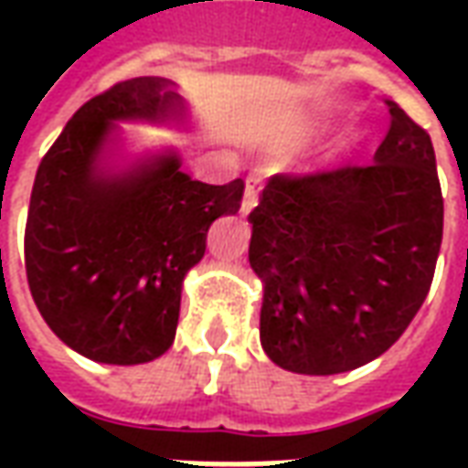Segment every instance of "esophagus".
I'll list each match as a JSON object with an SVG mask.
<instances>
[{
	"mask_svg": "<svg viewBox=\"0 0 468 468\" xmlns=\"http://www.w3.org/2000/svg\"><path fill=\"white\" fill-rule=\"evenodd\" d=\"M258 193H261V180L250 175V177L245 180V195L243 200H240V215H248L255 205H258Z\"/></svg>",
	"mask_w": 468,
	"mask_h": 468,
	"instance_id": "obj_1",
	"label": "esophagus"
}]
</instances>
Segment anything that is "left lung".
Returning a JSON list of instances; mask_svg holds the SVG:
<instances>
[{
	"label": "left lung",
	"mask_w": 468,
	"mask_h": 468,
	"mask_svg": "<svg viewBox=\"0 0 468 468\" xmlns=\"http://www.w3.org/2000/svg\"><path fill=\"white\" fill-rule=\"evenodd\" d=\"M368 165L273 175L248 220L261 344L285 371L331 376L391 348L431 288L443 197L429 133L396 102Z\"/></svg>",
	"instance_id": "obj_1"
}]
</instances>
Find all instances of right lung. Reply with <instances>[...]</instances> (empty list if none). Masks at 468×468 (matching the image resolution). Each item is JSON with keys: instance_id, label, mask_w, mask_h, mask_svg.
Wrapping results in <instances>:
<instances>
[{"instance_id": "obj_1", "label": "right lung", "mask_w": 468, "mask_h": 468, "mask_svg": "<svg viewBox=\"0 0 468 468\" xmlns=\"http://www.w3.org/2000/svg\"><path fill=\"white\" fill-rule=\"evenodd\" d=\"M117 122L185 127L187 102L165 77H134L77 110L37 170L25 268L62 344L137 366L173 346L185 275L210 225L240 210L245 185L193 180L173 147L117 167Z\"/></svg>"}]
</instances>
